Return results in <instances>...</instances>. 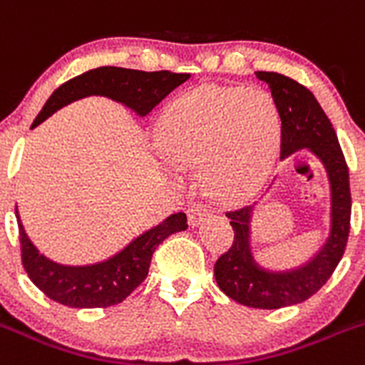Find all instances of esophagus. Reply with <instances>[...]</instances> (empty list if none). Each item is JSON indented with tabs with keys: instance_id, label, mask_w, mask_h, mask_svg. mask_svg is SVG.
<instances>
[{
	"instance_id": "esophagus-1",
	"label": "esophagus",
	"mask_w": 365,
	"mask_h": 365,
	"mask_svg": "<svg viewBox=\"0 0 365 365\" xmlns=\"http://www.w3.org/2000/svg\"><path fill=\"white\" fill-rule=\"evenodd\" d=\"M205 207L202 205V203H190L189 209H187V217H189V225H192V227H196V225L200 223V221L203 220V216H205Z\"/></svg>"
}]
</instances>
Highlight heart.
<instances>
[{"label": "heart", "mask_w": 365, "mask_h": 365, "mask_svg": "<svg viewBox=\"0 0 365 365\" xmlns=\"http://www.w3.org/2000/svg\"><path fill=\"white\" fill-rule=\"evenodd\" d=\"M156 145L178 169L203 165L216 198L261 190L281 148V111L264 90L203 84L173 98L156 122Z\"/></svg>", "instance_id": "1"}]
</instances>
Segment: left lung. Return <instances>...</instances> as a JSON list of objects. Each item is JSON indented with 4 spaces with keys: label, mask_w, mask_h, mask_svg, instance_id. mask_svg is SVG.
<instances>
[{
    "label": "left lung",
    "mask_w": 365,
    "mask_h": 365,
    "mask_svg": "<svg viewBox=\"0 0 365 365\" xmlns=\"http://www.w3.org/2000/svg\"><path fill=\"white\" fill-rule=\"evenodd\" d=\"M255 75L270 86L272 97L281 111V156L309 149L324 163L331 183V234L322 250L297 270L268 272L255 263L250 250V217L254 207L227 212L234 241L214 264L217 286L240 304L277 309L309 299L335 272L346 250L351 227V190L349 169L335 129L312 91L275 71H255Z\"/></svg>",
    "instance_id": "obj_1"
}]
</instances>
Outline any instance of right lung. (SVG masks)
Segmentation results:
<instances>
[{"instance_id": "obj_1", "label": "right lung", "mask_w": 365, "mask_h": 365, "mask_svg": "<svg viewBox=\"0 0 365 365\" xmlns=\"http://www.w3.org/2000/svg\"><path fill=\"white\" fill-rule=\"evenodd\" d=\"M187 79L189 73H175L167 70L138 71L117 66L95 68L61 84L43 106L32 128L46 120L63 106L88 95L110 97L145 117L155 106H158ZM16 217L19 225L21 261L30 281L46 297L70 308H108L124 301L148 277L156 247L171 234L182 232L189 227L185 214H173L156 225L155 229L136 237L124 250L108 261L88 267H66L53 263L39 254L23 229L18 209Z\"/></svg>"}]
</instances>
